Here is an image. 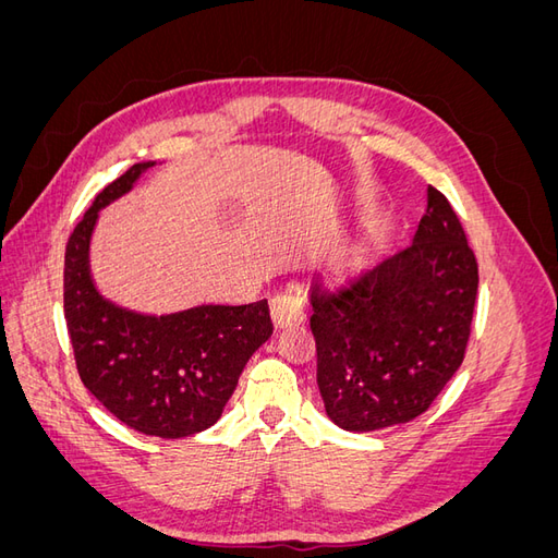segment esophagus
I'll list each match as a JSON object with an SVG mask.
<instances>
[{"label":"esophagus","mask_w":558,"mask_h":558,"mask_svg":"<svg viewBox=\"0 0 558 558\" xmlns=\"http://www.w3.org/2000/svg\"><path fill=\"white\" fill-rule=\"evenodd\" d=\"M269 314H272V320L277 328L286 326H295L305 320V300H302L298 293L286 291L272 298V305H269Z\"/></svg>","instance_id":"obj_1"}]
</instances>
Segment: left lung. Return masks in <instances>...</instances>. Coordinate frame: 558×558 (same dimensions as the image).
I'll use <instances>...</instances> for the list:
<instances>
[{
    "label": "left lung",
    "mask_w": 558,
    "mask_h": 558,
    "mask_svg": "<svg viewBox=\"0 0 558 558\" xmlns=\"http://www.w3.org/2000/svg\"><path fill=\"white\" fill-rule=\"evenodd\" d=\"M477 283L459 216L433 185L408 246L337 291L314 281L316 384L332 424L367 433L424 414L463 363Z\"/></svg>",
    "instance_id": "left-lung-1"
}]
</instances>
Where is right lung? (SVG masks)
Here are the masks:
<instances>
[{"mask_svg": "<svg viewBox=\"0 0 558 558\" xmlns=\"http://www.w3.org/2000/svg\"><path fill=\"white\" fill-rule=\"evenodd\" d=\"M156 162H137L99 193L64 251V318L81 381L125 426L189 437L223 414L246 361L272 335L267 300L142 314L97 291L90 240L99 209L134 189Z\"/></svg>", "mask_w": 558, "mask_h": 558, "instance_id": "1", "label": "right lung"}]
</instances>
